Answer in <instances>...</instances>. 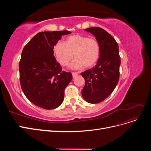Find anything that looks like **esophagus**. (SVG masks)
I'll return each instance as SVG.
<instances>
[{"instance_id":"esophagus-1","label":"esophagus","mask_w":151,"mask_h":151,"mask_svg":"<svg viewBox=\"0 0 151 151\" xmlns=\"http://www.w3.org/2000/svg\"><path fill=\"white\" fill-rule=\"evenodd\" d=\"M72 76H73V77H76V76H77V75H78V72H72Z\"/></svg>"}]
</instances>
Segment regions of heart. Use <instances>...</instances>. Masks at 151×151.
<instances>
[{"label": "heart", "mask_w": 151, "mask_h": 151, "mask_svg": "<svg viewBox=\"0 0 151 151\" xmlns=\"http://www.w3.org/2000/svg\"><path fill=\"white\" fill-rule=\"evenodd\" d=\"M53 51L58 61L63 66L67 65L74 55L76 59L72 63V68H77L82 66L88 68L98 61L100 48L96 39L75 35L68 37L65 43L60 41L57 42Z\"/></svg>", "instance_id": "b5f03b06"}]
</instances>
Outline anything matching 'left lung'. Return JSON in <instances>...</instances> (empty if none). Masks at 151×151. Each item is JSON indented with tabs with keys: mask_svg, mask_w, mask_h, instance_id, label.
Masks as SVG:
<instances>
[{
	"mask_svg": "<svg viewBox=\"0 0 151 151\" xmlns=\"http://www.w3.org/2000/svg\"><path fill=\"white\" fill-rule=\"evenodd\" d=\"M85 30L96 37L100 54L97 64L81 74L85 79L82 95L87 102L96 104L104 101L115 89L119 81L121 60L118 45L110 34L99 27Z\"/></svg>",
	"mask_w": 151,
	"mask_h": 151,
	"instance_id": "obj_1",
	"label": "left lung"
}]
</instances>
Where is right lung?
<instances>
[{"mask_svg":"<svg viewBox=\"0 0 151 151\" xmlns=\"http://www.w3.org/2000/svg\"><path fill=\"white\" fill-rule=\"evenodd\" d=\"M68 31H44L36 34L24 47L19 61V80L26 97L46 109L58 107L64 90L72 79L71 72L62 70L53 55V47Z\"/></svg>","mask_w":151,"mask_h":151,"instance_id":"1","label":"right lung"}]
</instances>
